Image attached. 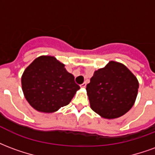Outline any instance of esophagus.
<instances>
[{
    "mask_svg": "<svg viewBox=\"0 0 155 155\" xmlns=\"http://www.w3.org/2000/svg\"><path fill=\"white\" fill-rule=\"evenodd\" d=\"M81 88H85V87H86V83H85V82H84L83 84H81Z\"/></svg>",
    "mask_w": 155,
    "mask_h": 155,
    "instance_id": "esophagus-1",
    "label": "esophagus"
}]
</instances>
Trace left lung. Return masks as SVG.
Masks as SVG:
<instances>
[{
  "label": "left lung",
  "instance_id": "obj_1",
  "mask_svg": "<svg viewBox=\"0 0 155 155\" xmlns=\"http://www.w3.org/2000/svg\"><path fill=\"white\" fill-rule=\"evenodd\" d=\"M139 82L134 74L121 63L110 61L95 71L86 85L91 108L105 119L126 114L135 102Z\"/></svg>",
  "mask_w": 155,
  "mask_h": 155
}]
</instances>
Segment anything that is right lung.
<instances>
[{"instance_id":"add662e5","label":"right lung","mask_w":155,"mask_h":155,"mask_svg":"<svg viewBox=\"0 0 155 155\" xmlns=\"http://www.w3.org/2000/svg\"><path fill=\"white\" fill-rule=\"evenodd\" d=\"M22 91L35 110L53 113L67 105L80 86L64 64L50 55L36 58L21 76Z\"/></svg>"}]
</instances>
